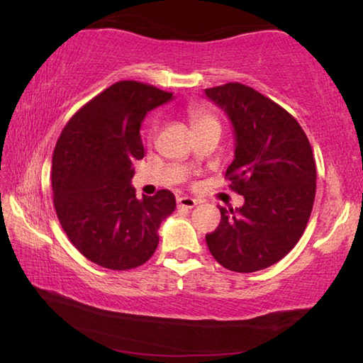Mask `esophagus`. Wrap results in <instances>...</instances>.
<instances>
[{"label": "esophagus", "mask_w": 363, "mask_h": 363, "mask_svg": "<svg viewBox=\"0 0 363 363\" xmlns=\"http://www.w3.org/2000/svg\"><path fill=\"white\" fill-rule=\"evenodd\" d=\"M199 205V201H196L195 199H190V196H179L177 199V208H186V210H192L194 206Z\"/></svg>", "instance_id": "1"}]
</instances>
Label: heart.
Wrapping results in <instances>:
<instances>
[{
  "instance_id": "heart-1",
  "label": "heart",
  "mask_w": 363,
  "mask_h": 363,
  "mask_svg": "<svg viewBox=\"0 0 363 363\" xmlns=\"http://www.w3.org/2000/svg\"><path fill=\"white\" fill-rule=\"evenodd\" d=\"M189 118H190V123H192L194 130H196V128H201V126H206V125H219L218 118L210 112V110L199 107V106H192L189 108ZM155 130H157V125L152 121L149 128H147V138L152 139L153 134H155Z\"/></svg>"
}]
</instances>
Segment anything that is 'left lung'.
Here are the masks:
<instances>
[{
    "label": "left lung",
    "mask_w": 363,
    "mask_h": 363,
    "mask_svg": "<svg viewBox=\"0 0 363 363\" xmlns=\"http://www.w3.org/2000/svg\"><path fill=\"white\" fill-rule=\"evenodd\" d=\"M229 116L235 136L233 162L225 171L240 208H219L218 229L206 245L220 266L256 272L294 248L315 199V160L306 133L279 104L242 83L205 89Z\"/></svg>",
    "instance_id": "left-lung-1"
}]
</instances>
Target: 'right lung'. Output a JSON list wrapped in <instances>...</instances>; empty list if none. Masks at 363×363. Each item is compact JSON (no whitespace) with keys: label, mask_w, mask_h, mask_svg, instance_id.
Here are the masks:
<instances>
[{"label":"right lung","mask_w":363,"mask_h":363,"mask_svg":"<svg viewBox=\"0 0 363 363\" xmlns=\"http://www.w3.org/2000/svg\"><path fill=\"white\" fill-rule=\"evenodd\" d=\"M152 84L118 82L78 110L52 155V194L59 223L79 253L97 266H143L158 247V229L176 208L173 192L138 199L133 163L144 157L140 123L171 101Z\"/></svg>","instance_id":"1"}]
</instances>
